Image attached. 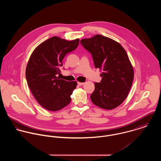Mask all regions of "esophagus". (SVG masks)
<instances>
[{"instance_id": "1", "label": "esophagus", "mask_w": 161, "mask_h": 161, "mask_svg": "<svg viewBox=\"0 0 161 161\" xmlns=\"http://www.w3.org/2000/svg\"><path fill=\"white\" fill-rule=\"evenodd\" d=\"M77 84H78L79 86H82V85L84 84V82H77Z\"/></svg>"}]
</instances>
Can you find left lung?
<instances>
[{
	"label": "left lung",
	"instance_id": "8db88e82",
	"mask_svg": "<svg viewBox=\"0 0 161 161\" xmlns=\"http://www.w3.org/2000/svg\"><path fill=\"white\" fill-rule=\"evenodd\" d=\"M80 44L92 54L95 68L102 71V80L95 83L91 95L92 103L106 110L118 107L128 96L134 78L125 49L115 40L100 35L82 39Z\"/></svg>",
	"mask_w": 161,
	"mask_h": 161
}]
</instances>
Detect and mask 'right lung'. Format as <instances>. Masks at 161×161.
<instances>
[{
  "label": "right lung",
  "instance_id": "add662e5",
  "mask_svg": "<svg viewBox=\"0 0 161 161\" xmlns=\"http://www.w3.org/2000/svg\"><path fill=\"white\" fill-rule=\"evenodd\" d=\"M79 43V39L67 41L53 36L37 46L30 58L25 72L28 87L37 102L47 110H59L71 100L77 82H68L57 76L63 59Z\"/></svg>",
  "mask_w": 161,
  "mask_h": 161
}]
</instances>
